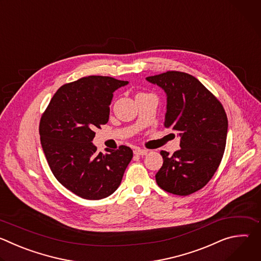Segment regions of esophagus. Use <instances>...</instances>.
I'll use <instances>...</instances> for the list:
<instances>
[{
  "mask_svg": "<svg viewBox=\"0 0 261 261\" xmlns=\"http://www.w3.org/2000/svg\"><path fill=\"white\" fill-rule=\"evenodd\" d=\"M148 153V150H145V148H135L134 150V154L135 155H139V156H143V155H146Z\"/></svg>",
  "mask_w": 261,
  "mask_h": 261,
  "instance_id": "1",
  "label": "esophagus"
}]
</instances>
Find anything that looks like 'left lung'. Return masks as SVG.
<instances>
[{
	"label": "left lung",
	"mask_w": 261,
	"mask_h": 261,
	"mask_svg": "<svg viewBox=\"0 0 261 261\" xmlns=\"http://www.w3.org/2000/svg\"><path fill=\"white\" fill-rule=\"evenodd\" d=\"M167 96L164 126L178 131L180 148L161 151L163 165L156 174L159 187L186 196L211 180L225 151L228 121L221 102L194 76L167 71L148 76Z\"/></svg>",
	"instance_id": "1"
}]
</instances>
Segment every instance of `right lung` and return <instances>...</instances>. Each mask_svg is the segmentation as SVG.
<instances>
[{"label":"right lung","instance_id":"obj_1","mask_svg":"<svg viewBox=\"0 0 261 261\" xmlns=\"http://www.w3.org/2000/svg\"><path fill=\"white\" fill-rule=\"evenodd\" d=\"M128 84L109 76H87L62 86L43 113L39 134L56 178L77 196L97 200L120 186L133 152L129 146L102 154L92 143L95 129L109 119L114 92Z\"/></svg>","mask_w":261,"mask_h":261}]
</instances>
